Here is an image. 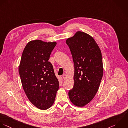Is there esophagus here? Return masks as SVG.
<instances>
[{
    "mask_svg": "<svg viewBox=\"0 0 128 128\" xmlns=\"http://www.w3.org/2000/svg\"><path fill=\"white\" fill-rule=\"evenodd\" d=\"M62 77H63V80H65L66 79H67V75H66V74H63V75H62Z\"/></svg>",
    "mask_w": 128,
    "mask_h": 128,
    "instance_id": "esophagus-1",
    "label": "esophagus"
}]
</instances>
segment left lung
Listing matches in <instances>:
<instances>
[{"mask_svg": "<svg viewBox=\"0 0 128 128\" xmlns=\"http://www.w3.org/2000/svg\"><path fill=\"white\" fill-rule=\"evenodd\" d=\"M74 64V86L68 93L71 102L76 106L84 107L94 97L103 75L102 53L90 35L77 31L66 41Z\"/></svg>", "mask_w": 128, "mask_h": 128, "instance_id": "8db88e82", "label": "left lung"}]
</instances>
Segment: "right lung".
Instances as JSON below:
<instances>
[{"label":"right lung","mask_w":128,"mask_h":128,"mask_svg":"<svg viewBox=\"0 0 128 128\" xmlns=\"http://www.w3.org/2000/svg\"><path fill=\"white\" fill-rule=\"evenodd\" d=\"M56 44L30 41L24 48L19 66L23 90L31 103L41 110L51 107L59 89V81L48 61Z\"/></svg>","instance_id":"obj_1"}]
</instances>
